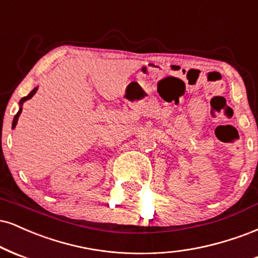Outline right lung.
Listing matches in <instances>:
<instances>
[{
  "label": "right lung",
  "mask_w": 258,
  "mask_h": 258,
  "mask_svg": "<svg viewBox=\"0 0 258 258\" xmlns=\"http://www.w3.org/2000/svg\"><path fill=\"white\" fill-rule=\"evenodd\" d=\"M37 89H38V88H37V87H36V88H33V89L31 90V92H30V94H29V95H27V96H24V98L20 100V102H19V105H20V108H19V111H18V113H17V114H15V116H14L13 123H12V128H13V129L15 128V125H17V123H18V118H19V116H20V113H21V110H23V107H21V106H23V104H24V102H25V101H26V100L31 99V98H32V96H33V95H35V94H36V92H37Z\"/></svg>",
  "instance_id": "right-lung-1"
}]
</instances>
